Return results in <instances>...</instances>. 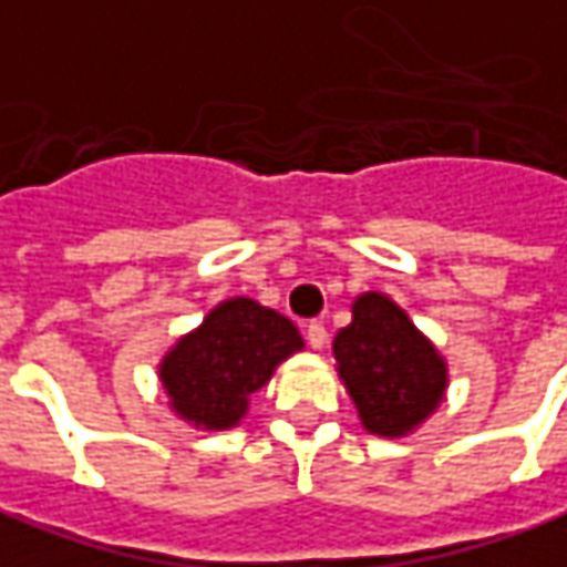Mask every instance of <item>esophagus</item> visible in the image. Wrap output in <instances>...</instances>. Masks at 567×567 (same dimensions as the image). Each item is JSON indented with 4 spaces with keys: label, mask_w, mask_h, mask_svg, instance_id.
I'll list each match as a JSON object with an SVG mask.
<instances>
[{
    "label": "esophagus",
    "mask_w": 567,
    "mask_h": 567,
    "mask_svg": "<svg viewBox=\"0 0 567 567\" xmlns=\"http://www.w3.org/2000/svg\"><path fill=\"white\" fill-rule=\"evenodd\" d=\"M307 341H310V348L322 350L326 348V341H329V332H326V326L322 322H307Z\"/></svg>",
    "instance_id": "34e87169"
}]
</instances>
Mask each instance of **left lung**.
<instances>
[{
	"label": "left lung",
	"instance_id": "left-lung-1",
	"mask_svg": "<svg viewBox=\"0 0 567 567\" xmlns=\"http://www.w3.org/2000/svg\"><path fill=\"white\" fill-rule=\"evenodd\" d=\"M338 375L369 434L403 437L429 419L446 391V363L394 300L365 291L334 334Z\"/></svg>",
	"mask_w": 567,
	"mask_h": 567
}]
</instances>
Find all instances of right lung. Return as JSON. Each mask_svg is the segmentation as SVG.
<instances>
[{
  "label": "right lung",
  "instance_id": "right-lung-1",
  "mask_svg": "<svg viewBox=\"0 0 567 567\" xmlns=\"http://www.w3.org/2000/svg\"><path fill=\"white\" fill-rule=\"evenodd\" d=\"M303 338L291 319L251 298L217 303L157 365L173 413L195 429H235L257 394Z\"/></svg>",
  "mask_w": 567,
  "mask_h": 567
}]
</instances>
